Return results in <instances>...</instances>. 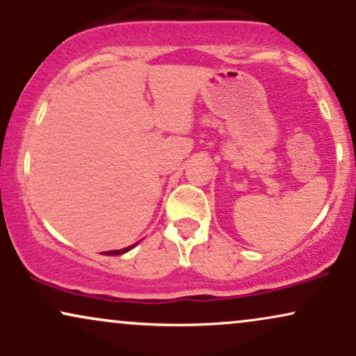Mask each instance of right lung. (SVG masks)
I'll return each mask as SVG.
<instances>
[{
	"label": "right lung",
	"instance_id": "1",
	"mask_svg": "<svg viewBox=\"0 0 356 356\" xmlns=\"http://www.w3.org/2000/svg\"><path fill=\"white\" fill-rule=\"evenodd\" d=\"M134 246H136V244H134ZM134 246H129V248H124V249H118V251H107V252H105V254H108V256H115V254H124V252H127V251H130V249H132Z\"/></svg>",
	"mask_w": 356,
	"mask_h": 356
}]
</instances>
